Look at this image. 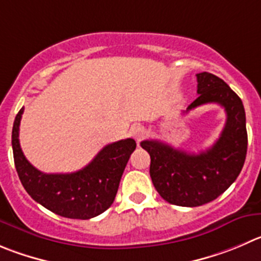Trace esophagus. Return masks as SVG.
I'll list each match as a JSON object with an SVG mask.
<instances>
[{
  "label": "esophagus",
  "instance_id": "34e87169",
  "mask_svg": "<svg viewBox=\"0 0 261 261\" xmlns=\"http://www.w3.org/2000/svg\"><path fill=\"white\" fill-rule=\"evenodd\" d=\"M130 135H132V137L135 138L137 142H140L141 138L143 137V135H145V130H143V126L140 125V124H135V125L130 128Z\"/></svg>",
  "mask_w": 261,
  "mask_h": 261
}]
</instances>
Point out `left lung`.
Masks as SVG:
<instances>
[{
  "instance_id": "left-lung-1",
  "label": "left lung",
  "mask_w": 261,
  "mask_h": 261,
  "mask_svg": "<svg viewBox=\"0 0 261 261\" xmlns=\"http://www.w3.org/2000/svg\"><path fill=\"white\" fill-rule=\"evenodd\" d=\"M198 97L185 113L205 103H218L227 114L222 135L200 153L177 150L158 140L142 141L151 158L150 175L159 195L173 205L201 206L222 195L242 170L247 152L246 115L241 98L223 79L198 73Z\"/></svg>"
}]
</instances>
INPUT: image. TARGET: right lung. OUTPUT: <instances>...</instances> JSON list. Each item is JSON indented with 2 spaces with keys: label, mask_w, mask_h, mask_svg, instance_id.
Masks as SVG:
<instances>
[{
  "label": "right lung",
  "mask_w": 261,
  "mask_h": 261,
  "mask_svg": "<svg viewBox=\"0 0 261 261\" xmlns=\"http://www.w3.org/2000/svg\"><path fill=\"white\" fill-rule=\"evenodd\" d=\"M24 108L12 126L15 168L23 187L34 201L49 212L70 219H91L111 206L129 158L136 148L132 138L106 145L83 169L65 174H47L36 169L24 156L19 125Z\"/></svg>",
  "instance_id": "obj_1"
}]
</instances>
